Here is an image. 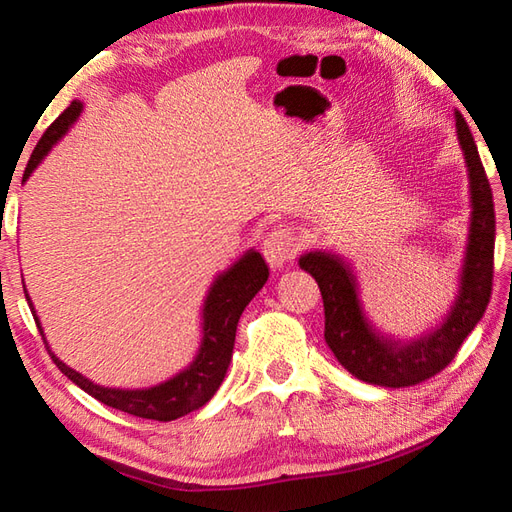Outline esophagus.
Segmentation results:
<instances>
[{
	"label": "esophagus",
	"instance_id": "obj_1",
	"mask_svg": "<svg viewBox=\"0 0 512 512\" xmlns=\"http://www.w3.org/2000/svg\"><path fill=\"white\" fill-rule=\"evenodd\" d=\"M264 259L271 268L287 266L298 253V239L289 228H275L271 235H266L262 244Z\"/></svg>",
	"mask_w": 512,
	"mask_h": 512
}]
</instances>
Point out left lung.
<instances>
[{
    "instance_id": "obj_1",
    "label": "left lung",
    "mask_w": 512,
    "mask_h": 512,
    "mask_svg": "<svg viewBox=\"0 0 512 512\" xmlns=\"http://www.w3.org/2000/svg\"><path fill=\"white\" fill-rule=\"evenodd\" d=\"M456 135L470 178V230L461 266L458 296L443 323L413 341H395L381 334L363 311L359 282L341 255L311 250L300 255V268L314 277L325 307V341L341 366L366 384L415 386L443 370L456 357L467 334L483 318L492 293L495 259V203L470 126L456 110Z\"/></svg>"
}]
</instances>
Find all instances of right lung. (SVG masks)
I'll return each mask as SVG.
<instances>
[{"label": "right lung", "instance_id": "1", "mask_svg": "<svg viewBox=\"0 0 512 512\" xmlns=\"http://www.w3.org/2000/svg\"><path fill=\"white\" fill-rule=\"evenodd\" d=\"M81 110H83V103L72 101L63 115H60L54 124L47 128L45 135L40 137L38 146L33 149L27 169H24L22 183H27L38 164L45 160V155L54 149L60 140H63L65 133L74 126V121L81 117ZM266 280H268V266L264 262V257L253 248L241 255L230 268H225L223 273L216 275L203 302V311H201L203 339H201V345H198L196 357L187 368L176 372V375L169 377L167 381H162V384H155L149 388L99 386L88 377H83L81 372L65 366V363L49 350V345L47 350L67 379H72L81 391L92 395L94 400H99L106 406H112V409L124 411L128 415H137V418L160 420V422L183 418V415L201 409V406L210 402L214 393L219 391L221 381L230 366L232 348H235L239 316L244 314L248 302L255 298V293L264 287ZM24 296H27L31 314L36 318V325L40 329L42 339H45L40 318L36 314V307H33L27 289H24Z\"/></svg>", "mask_w": 512, "mask_h": 512}]
</instances>
